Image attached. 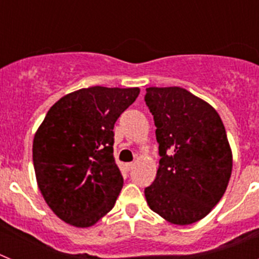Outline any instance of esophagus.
<instances>
[{
    "label": "esophagus",
    "mask_w": 259,
    "mask_h": 259,
    "mask_svg": "<svg viewBox=\"0 0 259 259\" xmlns=\"http://www.w3.org/2000/svg\"><path fill=\"white\" fill-rule=\"evenodd\" d=\"M135 167V163L134 162H130V163H125V170L127 171H131L132 168Z\"/></svg>",
    "instance_id": "esophagus-1"
}]
</instances>
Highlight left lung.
Returning a JSON list of instances; mask_svg holds the SVG:
<instances>
[{"mask_svg": "<svg viewBox=\"0 0 259 259\" xmlns=\"http://www.w3.org/2000/svg\"><path fill=\"white\" fill-rule=\"evenodd\" d=\"M145 102L161 155L146 202L168 223H196L221 201L232 174L223 122L211 105L180 87H149Z\"/></svg>", "mask_w": 259, "mask_h": 259, "instance_id": "left-lung-1", "label": "left lung"}]
</instances>
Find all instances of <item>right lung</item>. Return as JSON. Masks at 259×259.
I'll list each match as a JSON object with an SVG mask.
<instances>
[{
    "label": "right lung",
    "instance_id": "add662e5",
    "mask_svg": "<svg viewBox=\"0 0 259 259\" xmlns=\"http://www.w3.org/2000/svg\"><path fill=\"white\" fill-rule=\"evenodd\" d=\"M140 88L89 87L59 98L36 131V182L63 222L92 227L114 207L123 176L114 161V124Z\"/></svg>",
    "mask_w": 259,
    "mask_h": 259
}]
</instances>
